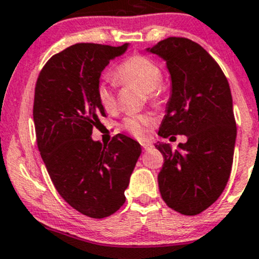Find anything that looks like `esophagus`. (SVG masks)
<instances>
[{"label": "esophagus", "mask_w": 259, "mask_h": 259, "mask_svg": "<svg viewBox=\"0 0 259 259\" xmlns=\"http://www.w3.org/2000/svg\"><path fill=\"white\" fill-rule=\"evenodd\" d=\"M142 148L145 149V151H149V149L153 148V145H152L151 142H143L142 143Z\"/></svg>", "instance_id": "34e87169"}]
</instances>
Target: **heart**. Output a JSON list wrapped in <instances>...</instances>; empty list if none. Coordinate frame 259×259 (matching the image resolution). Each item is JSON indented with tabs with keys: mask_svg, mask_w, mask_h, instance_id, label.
Instances as JSON below:
<instances>
[{
	"mask_svg": "<svg viewBox=\"0 0 259 259\" xmlns=\"http://www.w3.org/2000/svg\"><path fill=\"white\" fill-rule=\"evenodd\" d=\"M114 81L119 84H136L147 93L148 100L158 102L163 87L161 84L162 71L151 58L145 56H132L121 63L112 73ZM96 96L105 111L111 112L116 107V95L113 87L107 82H101L96 90ZM153 124V118L148 114L130 116L123 119L121 128L138 138L147 136L148 128Z\"/></svg>",
	"mask_w": 259,
	"mask_h": 259,
	"instance_id": "1",
	"label": "heart"
}]
</instances>
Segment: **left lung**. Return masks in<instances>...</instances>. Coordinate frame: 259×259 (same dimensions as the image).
I'll list each match as a JSON object with an SVG mask.
<instances>
[{"label":"left lung","mask_w":259,"mask_h":259,"mask_svg":"<svg viewBox=\"0 0 259 259\" xmlns=\"http://www.w3.org/2000/svg\"><path fill=\"white\" fill-rule=\"evenodd\" d=\"M146 51L166 61L170 76L158 135L187 136L176 149L156 143L164 158L159 192L169 208L196 215L217 201L231 175L237 137L231 89L218 63L191 39L168 37Z\"/></svg>","instance_id":"1"}]
</instances>
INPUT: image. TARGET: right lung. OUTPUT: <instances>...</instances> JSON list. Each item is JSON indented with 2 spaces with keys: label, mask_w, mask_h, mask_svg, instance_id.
<instances>
[{
  "label": "right lung",
  "mask_w": 259,
  "mask_h": 259,
  "mask_svg": "<svg viewBox=\"0 0 259 259\" xmlns=\"http://www.w3.org/2000/svg\"><path fill=\"white\" fill-rule=\"evenodd\" d=\"M128 46H70L47 61L34 89L37 146L47 172L61 197L92 218L108 217L123 206L142 152L137 141L119 133L108 146L91 137L106 116L96 96L101 73Z\"/></svg>",
  "instance_id": "obj_1"
}]
</instances>
